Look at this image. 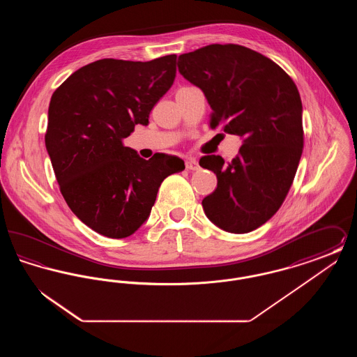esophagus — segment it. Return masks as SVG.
Segmentation results:
<instances>
[{
    "instance_id": "esophagus-1",
    "label": "esophagus",
    "mask_w": 357,
    "mask_h": 357,
    "mask_svg": "<svg viewBox=\"0 0 357 357\" xmlns=\"http://www.w3.org/2000/svg\"><path fill=\"white\" fill-rule=\"evenodd\" d=\"M185 165H186L187 170H199V163H198V160L195 158H188Z\"/></svg>"
}]
</instances>
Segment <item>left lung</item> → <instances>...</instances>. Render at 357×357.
<instances>
[{"label": "left lung", "mask_w": 357, "mask_h": 357, "mask_svg": "<svg viewBox=\"0 0 357 357\" xmlns=\"http://www.w3.org/2000/svg\"><path fill=\"white\" fill-rule=\"evenodd\" d=\"M178 69L204 91L210 126L241 136L239 153L225 162L207 155L217 188L202 201L207 218L236 234L253 231L281 207L304 147L303 104L288 73L271 59L237 44H211L179 56Z\"/></svg>", "instance_id": "obj_1"}]
</instances>
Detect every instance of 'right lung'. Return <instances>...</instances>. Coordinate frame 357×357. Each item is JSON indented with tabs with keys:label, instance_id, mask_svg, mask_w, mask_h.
<instances>
[{
	"label": "right lung",
	"instance_id": "obj_1",
	"mask_svg": "<svg viewBox=\"0 0 357 357\" xmlns=\"http://www.w3.org/2000/svg\"><path fill=\"white\" fill-rule=\"evenodd\" d=\"M176 54L151 61L102 59L73 72L52 95L45 146L73 214L96 233L126 238L147 221L160 183L185 170L176 156L140 158L123 146L149 124L169 91Z\"/></svg>",
	"mask_w": 357,
	"mask_h": 357
}]
</instances>
